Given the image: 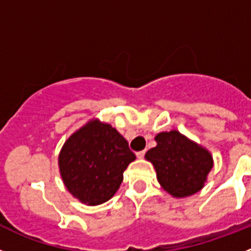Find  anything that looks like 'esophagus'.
Instances as JSON below:
<instances>
[{"label": "esophagus", "mask_w": 251, "mask_h": 251, "mask_svg": "<svg viewBox=\"0 0 251 251\" xmlns=\"http://www.w3.org/2000/svg\"><path fill=\"white\" fill-rule=\"evenodd\" d=\"M145 153H146V151H145V150H144V151L136 152V156H137V157H139V158H142V157H144V156H145Z\"/></svg>", "instance_id": "obj_1"}]
</instances>
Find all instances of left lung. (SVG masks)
<instances>
[{
    "label": "left lung",
    "instance_id": "left-lung-1",
    "mask_svg": "<svg viewBox=\"0 0 251 251\" xmlns=\"http://www.w3.org/2000/svg\"><path fill=\"white\" fill-rule=\"evenodd\" d=\"M157 146L149 150L146 158L153 163L161 186L175 197H187L202 189L213 167L209 152L178 131L161 132Z\"/></svg>",
    "mask_w": 251,
    "mask_h": 251
}]
</instances>
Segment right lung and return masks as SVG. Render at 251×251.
<instances>
[{
  "label": "right lung",
  "mask_w": 251,
  "mask_h": 251,
  "mask_svg": "<svg viewBox=\"0 0 251 251\" xmlns=\"http://www.w3.org/2000/svg\"><path fill=\"white\" fill-rule=\"evenodd\" d=\"M135 158L127 141L114 127L98 120L90 121L63 146L60 175L75 198L98 205L116 193L124 171Z\"/></svg>",
  "instance_id": "right-lung-1"
}]
</instances>
